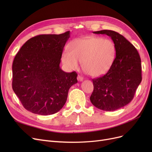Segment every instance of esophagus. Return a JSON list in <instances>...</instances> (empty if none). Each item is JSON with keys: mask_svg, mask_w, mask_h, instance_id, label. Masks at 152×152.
I'll use <instances>...</instances> for the list:
<instances>
[{"mask_svg": "<svg viewBox=\"0 0 152 152\" xmlns=\"http://www.w3.org/2000/svg\"><path fill=\"white\" fill-rule=\"evenodd\" d=\"M77 80H79V81H82V80H84V78H83V77H82V76L79 75L77 76Z\"/></svg>", "mask_w": 152, "mask_h": 152, "instance_id": "1", "label": "esophagus"}]
</instances>
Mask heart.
Listing matches in <instances>:
<instances>
[{
    "label": "heart",
    "instance_id": "heart-1",
    "mask_svg": "<svg viewBox=\"0 0 152 152\" xmlns=\"http://www.w3.org/2000/svg\"><path fill=\"white\" fill-rule=\"evenodd\" d=\"M63 53V63L70 70L78 68L79 62L84 71L92 77L107 73L114 61L116 54L115 44L110 39L96 37L77 39Z\"/></svg>",
    "mask_w": 152,
    "mask_h": 152
}]
</instances>
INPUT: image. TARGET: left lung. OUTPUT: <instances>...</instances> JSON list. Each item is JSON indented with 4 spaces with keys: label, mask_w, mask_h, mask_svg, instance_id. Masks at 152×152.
I'll use <instances>...</instances> for the list:
<instances>
[{
    "label": "left lung",
    "mask_w": 152,
    "mask_h": 152,
    "mask_svg": "<svg viewBox=\"0 0 152 152\" xmlns=\"http://www.w3.org/2000/svg\"><path fill=\"white\" fill-rule=\"evenodd\" d=\"M93 33L110 37L115 45L116 56L107 73L93 79L94 90L90 100L100 110L114 111L134 98L142 80L141 58L134 45L117 32L103 30Z\"/></svg>",
    "instance_id": "8db88e82"
}]
</instances>
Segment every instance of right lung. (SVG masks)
I'll return each mask as SVG.
<instances>
[{
    "mask_svg": "<svg viewBox=\"0 0 152 152\" xmlns=\"http://www.w3.org/2000/svg\"><path fill=\"white\" fill-rule=\"evenodd\" d=\"M70 31L39 35L23 45L12 63V86L23 107L31 113L48 115L65 104L69 89L77 82L75 72L59 67Z\"/></svg>",
    "mask_w": 152,
    "mask_h": 152,
    "instance_id": "right-lung-1",
    "label": "right lung"
}]
</instances>
